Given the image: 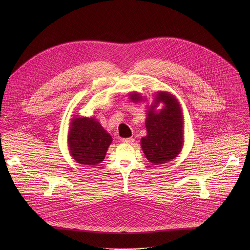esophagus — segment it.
I'll return each mask as SVG.
<instances>
[{
	"mask_svg": "<svg viewBox=\"0 0 250 250\" xmlns=\"http://www.w3.org/2000/svg\"><path fill=\"white\" fill-rule=\"evenodd\" d=\"M122 142L125 143H133L135 142L134 138H127V139H123Z\"/></svg>",
	"mask_w": 250,
	"mask_h": 250,
	"instance_id": "esophagus-1",
	"label": "esophagus"
}]
</instances>
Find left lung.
<instances>
[{
    "label": "left lung",
    "instance_id": "1",
    "mask_svg": "<svg viewBox=\"0 0 250 250\" xmlns=\"http://www.w3.org/2000/svg\"><path fill=\"white\" fill-rule=\"evenodd\" d=\"M132 102L144 101L139 92H131ZM146 100V99H145ZM164 104L161 110L156 107ZM145 127L147 134L142 138L141 145L146 159L160 165L175 159L184 145V115L178 99L167 91L157 92L153 103L147 106Z\"/></svg>",
    "mask_w": 250,
    "mask_h": 250
}]
</instances>
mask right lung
<instances>
[{"instance_id": "1", "label": "right lung", "mask_w": 250, "mask_h": 250, "mask_svg": "<svg viewBox=\"0 0 250 250\" xmlns=\"http://www.w3.org/2000/svg\"><path fill=\"white\" fill-rule=\"evenodd\" d=\"M112 138L95 117H73L67 143L72 158L83 166H95L105 159Z\"/></svg>"}]
</instances>
